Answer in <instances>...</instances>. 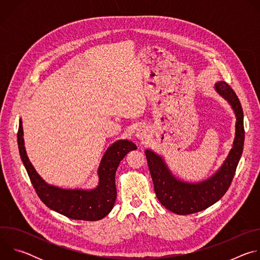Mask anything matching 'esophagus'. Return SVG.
Masks as SVG:
<instances>
[{
    "label": "esophagus",
    "instance_id": "1",
    "mask_svg": "<svg viewBox=\"0 0 260 260\" xmlns=\"http://www.w3.org/2000/svg\"><path fill=\"white\" fill-rule=\"evenodd\" d=\"M136 137H137L139 140H141V141L146 140L147 137H148V129H147V127H145V126H143V125L139 126V127L137 128V132H136Z\"/></svg>",
    "mask_w": 260,
    "mask_h": 260
}]
</instances>
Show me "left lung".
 I'll return each instance as SVG.
<instances>
[{"label": "left lung", "instance_id": "left-lung-1", "mask_svg": "<svg viewBox=\"0 0 260 260\" xmlns=\"http://www.w3.org/2000/svg\"><path fill=\"white\" fill-rule=\"evenodd\" d=\"M215 90L230 103L235 111L237 121L233 148L223 165L213 176L199 183L183 182L172 174L160 155L149 149L145 150L158 201L168 210L178 215H188L203 211L223 197L231 186L243 153L245 131L240 100L224 81L217 82Z\"/></svg>", "mask_w": 260, "mask_h": 260}]
</instances>
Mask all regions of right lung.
Returning <instances> with one entry per match:
<instances>
[{"label":"right lung","mask_w":260,"mask_h":260,"mask_svg":"<svg viewBox=\"0 0 260 260\" xmlns=\"http://www.w3.org/2000/svg\"><path fill=\"white\" fill-rule=\"evenodd\" d=\"M17 143L20 158L40 200L51 210L76 220L96 221L113 209L116 200L115 173L123 157L137 146L128 140H119L105 152L99 170V184L94 189H63L47 184L30 164L24 147L22 121L19 119Z\"/></svg>","instance_id":"1"}]
</instances>
